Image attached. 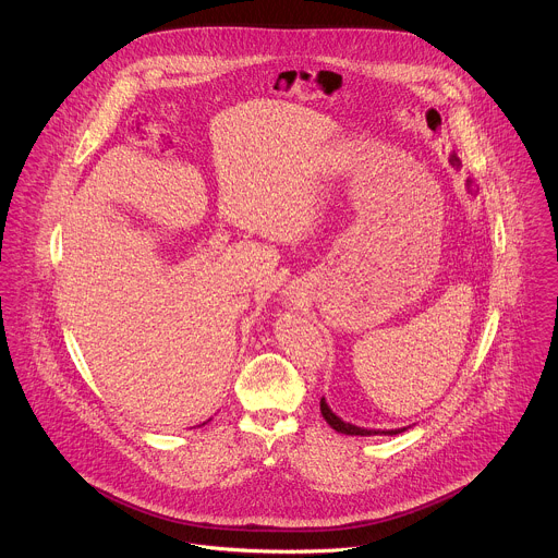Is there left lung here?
Here are the masks:
<instances>
[{"instance_id": "obj_1", "label": "left lung", "mask_w": 558, "mask_h": 558, "mask_svg": "<svg viewBox=\"0 0 558 558\" xmlns=\"http://www.w3.org/2000/svg\"><path fill=\"white\" fill-rule=\"evenodd\" d=\"M320 411H323V417L327 420V424L333 428V430H338V433H342V435H357V437H371V435H397V433H404L407 428H392V430H375V428H360V426H355V424H349V422H344L342 417H338L331 409H329V404H327V400L323 397L320 400Z\"/></svg>"}]
</instances>
